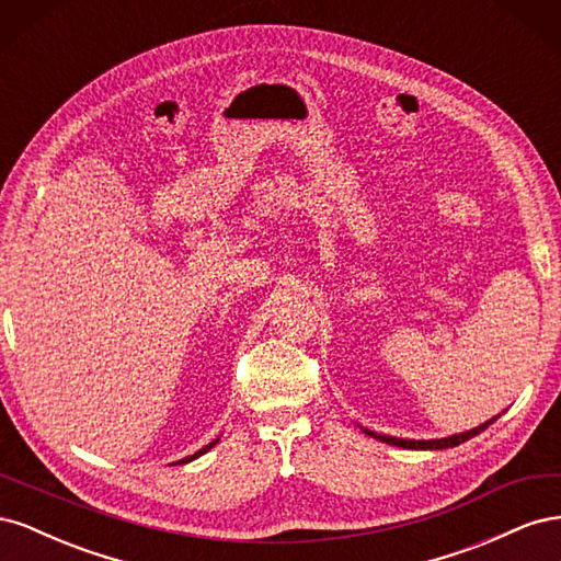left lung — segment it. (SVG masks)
<instances>
[{
    "label": "left lung",
    "instance_id": "1",
    "mask_svg": "<svg viewBox=\"0 0 561 561\" xmlns=\"http://www.w3.org/2000/svg\"><path fill=\"white\" fill-rule=\"evenodd\" d=\"M499 416H501V414L491 416L489 421L480 423L478 428H470V431H466V433H456V435H449V437H437V439H407V437H393V435L375 433V431L363 428V426H360V431H363L365 435H369V437L379 439V443L393 445V447H402V449H449V447H458V445L466 443V439H470V437H474V435H480V433L486 431V428L491 426V423H494Z\"/></svg>",
    "mask_w": 561,
    "mask_h": 561
}]
</instances>
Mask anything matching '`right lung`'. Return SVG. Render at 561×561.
<instances>
[{"label":"right lung","mask_w":561,"mask_h":561,"mask_svg":"<svg viewBox=\"0 0 561 561\" xmlns=\"http://www.w3.org/2000/svg\"><path fill=\"white\" fill-rule=\"evenodd\" d=\"M219 443V437L217 439H213V443L210 445H206V447H203V449H198L196 454H192V456H186V458H180V461H175L173 466H178V463H190V461H194V458H198V456H203V454H206V451H210L215 445Z\"/></svg>","instance_id":"obj_1"}]
</instances>
